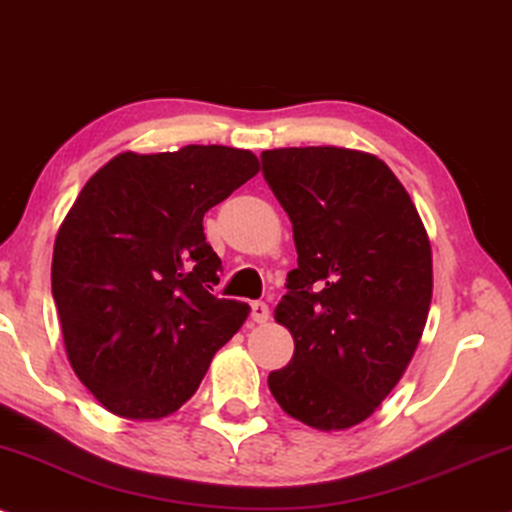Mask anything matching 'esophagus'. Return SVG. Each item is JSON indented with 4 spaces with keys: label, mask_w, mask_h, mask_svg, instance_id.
Listing matches in <instances>:
<instances>
[{
    "label": "esophagus",
    "mask_w": 512,
    "mask_h": 512,
    "mask_svg": "<svg viewBox=\"0 0 512 512\" xmlns=\"http://www.w3.org/2000/svg\"><path fill=\"white\" fill-rule=\"evenodd\" d=\"M250 315H252V319H255L257 324H264L269 319V305L267 303H252L250 305Z\"/></svg>",
    "instance_id": "esophagus-1"
}]
</instances>
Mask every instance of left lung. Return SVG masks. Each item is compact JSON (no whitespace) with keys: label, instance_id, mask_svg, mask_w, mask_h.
Masks as SVG:
<instances>
[{"label":"left lung","instance_id":"left-lung-1","mask_svg":"<svg viewBox=\"0 0 512 512\" xmlns=\"http://www.w3.org/2000/svg\"><path fill=\"white\" fill-rule=\"evenodd\" d=\"M262 174L298 250L274 310L295 350L269 391L307 427L341 432L379 408L415 355L432 245L408 190L367 152L279 147L262 152Z\"/></svg>","mask_w":512,"mask_h":512}]
</instances>
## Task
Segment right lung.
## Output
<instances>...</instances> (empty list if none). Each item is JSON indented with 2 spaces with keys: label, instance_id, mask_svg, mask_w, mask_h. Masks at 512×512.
<instances>
[{
  "label": "right lung",
  "instance_id": "right-lung-1",
  "mask_svg": "<svg viewBox=\"0 0 512 512\" xmlns=\"http://www.w3.org/2000/svg\"><path fill=\"white\" fill-rule=\"evenodd\" d=\"M260 171L250 150L121 152L61 221L52 295L69 362L114 415L162 420L200 386L250 307L217 298L202 217Z\"/></svg>",
  "mask_w": 512,
  "mask_h": 512
}]
</instances>
